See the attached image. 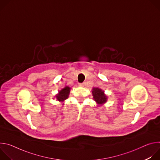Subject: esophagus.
Returning a JSON list of instances; mask_svg holds the SVG:
<instances>
[{"instance_id": "esophagus-1", "label": "esophagus", "mask_w": 160, "mask_h": 160, "mask_svg": "<svg viewBox=\"0 0 160 160\" xmlns=\"http://www.w3.org/2000/svg\"><path fill=\"white\" fill-rule=\"evenodd\" d=\"M84 83H79V85L80 86H84Z\"/></svg>"}]
</instances>
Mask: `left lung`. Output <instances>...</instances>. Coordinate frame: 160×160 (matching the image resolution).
<instances>
[{
  "label": "left lung",
  "instance_id": "8db88e82",
  "mask_svg": "<svg viewBox=\"0 0 160 160\" xmlns=\"http://www.w3.org/2000/svg\"><path fill=\"white\" fill-rule=\"evenodd\" d=\"M92 95L94 101L99 104H102L106 102L107 96L104 94V91L99 88H93Z\"/></svg>",
  "mask_w": 160,
  "mask_h": 160
}]
</instances>
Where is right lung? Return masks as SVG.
I'll list each match as a JSON object with an SVG mask.
<instances>
[{
	"instance_id": "1",
	"label": "right lung",
	"mask_w": 160,
	"mask_h": 160,
	"mask_svg": "<svg viewBox=\"0 0 160 160\" xmlns=\"http://www.w3.org/2000/svg\"><path fill=\"white\" fill-rule=\"evenodd\" d=\"M70 88L69 87H65L64 88L61 90L59 94L56 96V98L59 101H63L68 98L70 93Z\"/></svg>"
}]
</instances>
